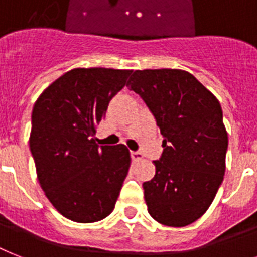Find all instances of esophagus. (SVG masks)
Returning a JSON list of instances; mask_svg holds the SVG:
<instances>
[{
	"mask_svg": "<svg viewBox=\"0 0 257 257\" xmlns=\"http://www.w3.org/2000/svg\"><path fill=\"white\" fill-rule=\"evenodd\" d=\"M131 157L135 162H139L143 160V153L141 152H131Z\"/></svg>",
	"mask_w": 257,
	"mask_h": 257,
	"instance_id": "1",
	"label": "esophagus"
}]
</instances>
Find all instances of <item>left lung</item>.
I'll return each instance as SVG.
<instances>
[{
	"label": "left lung",
	"mask_w": 257,
	"mask_h": 257,
	"mask_svg": "<svg viewBox=\"0 0 257 257\" xmlns=\"http://www.w3.org/2000/svg\"><path fill=\"white\" fill-rule=\"evenodd\" d=\"M126 85L147 104L164 137L156 176L143 183L148 212L165 226L191 224L207 211L226 172L220 103L182 70H137Z\"/></svg>",
	"instance_id": "left-lung-1"
}]
</instances>
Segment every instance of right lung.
I'll use <instances>...</instances> for the list:
<instances>
[{
	"mask_svg": "<svg viewBox=\"0 0 257 257\" xmlns=\"http://www.w3.org/2000/svg\"><path fill=\"white\" fill-rule=\"evenodd\" d=\"M131 70L75 68L42 92L30 150L46 197L64 218L93 223L113 211L131 166L125 145L96 144V126Z\"/></svg>",
	"mask_w": 257,
	"mask_h": 257,
	"instance_id": "add662e5",
	"label": "right lung"
}]
</instances>
